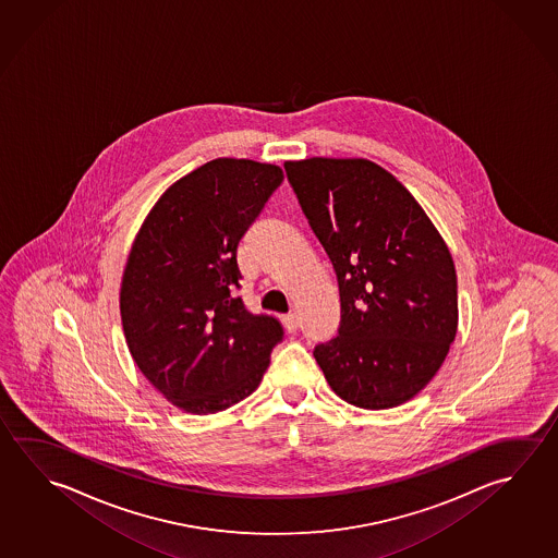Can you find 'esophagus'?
Wrapping results in <instances>:
<instances>
[{
  "mask_svg": "<svg viewBox=\"0 0 558 558\" xmlns=\"http://www.w3.org/2000/svg\"><path fill=\"white\" fill-rule=\"evenodd\" d=\"M283 325L289 332H294L301 326V320H299V316L294 315V313H289V315L283 316Z\"/></svg>",
  "mask_w": 558,
  "mask_h": 558,
  "instance_id": "obj_1",
  "label": "esophagus"
}]
</instances>
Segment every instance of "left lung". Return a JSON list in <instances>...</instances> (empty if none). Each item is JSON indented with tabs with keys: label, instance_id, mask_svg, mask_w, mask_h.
<instances>
[{
	"label": "left lung",
	"instance_id": "obj_1",
	"mask_svg": "<svg viewBox=\"0 0 558 558\" xmlns=\"http://www.w3.org/2000/svg\"><path fill=\"white\" fill-rule=\"evenodd\" d=\"M306 220L335 267L338 336L315 348L350 405H401L435 377L458 328L457 269L415 196L367 159L284 162Z\"/></svg>",
	"mask_w": 558,
	"mask_h": 558
}]
</instances>
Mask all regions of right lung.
Returning a JSON list of instances; mask_svg holds the SVG:
<instances>
[{
  "label": "right lung",
  "instance_id": "obj_1",
  "mask_svg": "<svg viewBox=\"0 0 558 558\" xmlns=\"http://www.w3.org/2000/svg\"><path fill=\"white\" fill-rule=\"evenodd\" d=\"M283 183L277 165L214 159L171 184L123 269L120 311L133 362L172 405L218 413L252 396L283 326L243 306L238 243Z\"/></svg>",
  "mask_w": 558,
  "mask_h": 558
}]
</instances>
